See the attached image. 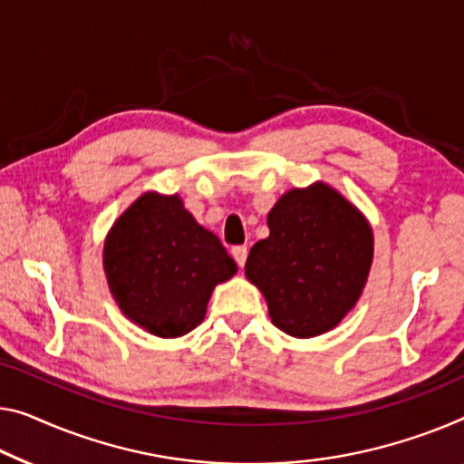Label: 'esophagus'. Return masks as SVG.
Masks as SVG:
<instances>
[{"mask_svg":"<svg viewBox=\"0 0 464 464\" xmlns=\"http://www.w3.org/2000/svg\"><path fill=\"white\" fill-rule=\"evenodd\" d=\"M231 254H233L235 262H237L239 266H244L246 265V258H247V246H235L233 250H231Z\"/></svg>","mask_w":464,"mask_h":464,"instance_id":"esophagus-1","label":"esophagus"}]
</instances>
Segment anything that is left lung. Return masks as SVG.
I'll use <instances>...</instances> for the list:
<instances>
[{
    "label": "left lung",
    "mask_w": 464,
    "mask_h": 464,
    "mask_svg": "<svg viewBox=\"0 0 464 464\" xmlns=\"http://www.w3.org/2000/svg\"><path fill=\"white\" fill-rule=\"evenodd\" d=\"M271 235L254 244L246 276L273 324L294 337L334 329L361 298L372 260L364 217L324 183L287 191L268 212Z\"/></svg>",
    "instance_id": "obj_1"
}]
</instances>
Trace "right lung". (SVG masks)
Returning <instances> with one entry per match:
<instances>
[{
    "label": "right lung",
    "instance_id": "obj_1",
    "mask_svg": "<svg viewBox=\"0 0 464 464\" xmlns=\"http://www.w3.org/2000/svg\"><path fill=\"white\" fill-rule=\"evenodd\" d=\"M103 268L122 313L158 337L196 329L214 285L237 273L220 239L196 223L179 196L158 193H143L116 220Z\"/></svg>",
    "mask_w": 464,
    "mask_h": 464
}]
</instances>
